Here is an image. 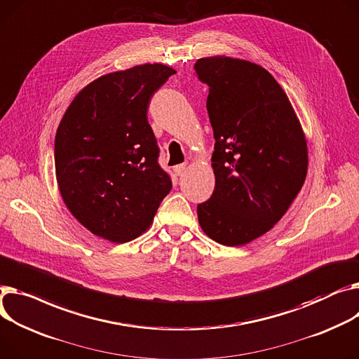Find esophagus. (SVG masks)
I'll return each instance as SVG.
<instances>
[{
    "label": "esophagus",
    "instance_id": "esophagus-1",
    "mask_svg": "<svg viewBox=\"0 0 359 359\" xmlns=\"http://www.w3.org/2000/svg\"><path fill=\"white\" fill-rule=\"evenodd\" d=\"M184 170H186V163H183V164H177V165H175V169H173V172H175L177 176H180Z\"/></svg>",
    "mask_w": 359,
    "mask_h": 359
}]
</instances>
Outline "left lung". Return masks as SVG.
I'll return each instance as SVG.
<instances>
[{
    "instance_id": "obj_1",
    "label": "left lung",
    "mask_w": 359,
    "mask_h": 359,
    "mask_svg": "<svg viewBox=\"0 0 359 359\" xmlns=\"http://www.w3.org/2000/svg\"><path fill=\"white\" fill-rule=\"evenodd\" d=\"M213 130L212 196L198 205L203 232L226 247L270 231L289 209L307 172V146L287 95L269 72L226 56L202 57Z\"/></svg>"
}]
</instances>
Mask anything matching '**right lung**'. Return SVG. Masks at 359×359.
I'll list each match as a JSON object with an SVG mask.
<instances>
[{
	"label": "right lung",
	"instance_id": "add662e5",
	"mask_svg": "<svg viewBox=\"0 0 359 359\" xmlns=\"http://www.w3.org/2000/svg\"><path fill=\"white\" fill-rule=\"evenodd\" d=\"M175 74L147 63L101 76L78 93L59 124L62 198L86 229L108 241L140 236L172 190L147 112L154 92Z\"/></svg>",
	"mask_w": 359,
	"mask_h": 359
}]
</instances>
